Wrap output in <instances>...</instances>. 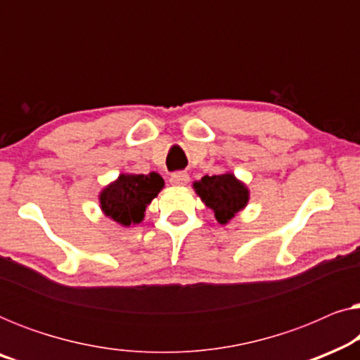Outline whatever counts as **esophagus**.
<instances>
[{"instance_id": "34e87169", "label": "esophagus", "mask_w": 360, "mask_h": 360, "mask_svg": "<svg viewBox=\"0 0 360 360\" xmlns=\"http://www.w3.org/2000/svg\"><path fill=\"white\" fill-rule=\"evenodd\" d=\"M188 181L190 176L188 174H185V172H175V174H172L170 176V184L174 186H185Z\"/></svg>"}]
</instances>
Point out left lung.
<instances>
[{"mask_svg":"<svg viewBox=\"0 0 360 360\" xmlns=\"http://www.w3.org/2000/svg\"><path fill=\"white\" fill-rule=\"evenodd\" d=\"M193 190L201 201L214 213L219 224H228L239 211L249 203L250 193L244 181L231 172L221 175H205L198 181H193Z\"/></svg>","mask_w":360,"mask_h":360,"instance_id":"obj_1","label":"left lung"}]
</instances>
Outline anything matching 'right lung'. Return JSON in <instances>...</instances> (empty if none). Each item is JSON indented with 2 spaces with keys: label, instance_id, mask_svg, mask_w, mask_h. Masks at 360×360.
Returning a JSON list of instances; mask_svg holds the SVG:
<instances>
[{
  "label": "right lung",
  "instance_id": "add662e5",
  "mask_svg": "<svg viewBox=\"0 0 360 360\" xmlns=\"http://www.w3.org/2000/svg\"><path fill=\"white\" fill-rule=\"evenodd\" d=\"M164 185V179L157 172L147 175L121 174L100 191V208L103 214L124 228L139 224L147 205L160 193Z\"/></svg>",
  "mask_w": 360,
  "mask_h": 360
}]
</instances>
